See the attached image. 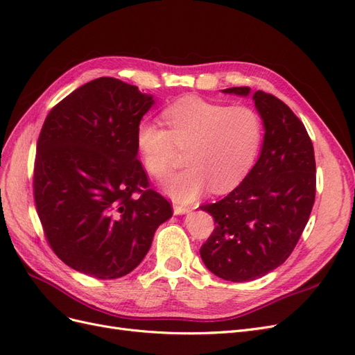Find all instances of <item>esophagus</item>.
<instances>
[{"instance_id":"1","label":"esophagus","mask_w":355,"mask_h":355,"mask_svg":"<svg viewBox=\"0 0 355 355\" xmlns=\"http://www.w3.org/2000/svg\"><path fill=\"white\" fill-rule=\"evenodd\" d=\"M191 209L189 207H187V206H182V204H173V211H175V214H185V213H188Z\"/></svg>"}]
</instances>
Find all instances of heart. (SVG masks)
<instances>
[{
	"instance_id": "1",
	"label": "heart",
	"mask_w": 355,
	"mask_h": 355,
	"mask_svg": "<svg viewBox=\"0 0 355 355\" xmlns=\"http://www.w3.org/2000/svg\"><path fill=\"white\" fill-rule=\"evenodd\" d=\"M168 130L142 120L136 127V148L148 173L164 178L176 164L175 146L187 148L185 170L164 182L167 194L189 202L209 187L225 192L247 176L262 142V120L247 106L182 98L161 112Z\"/></svg>"
}]
</instances>
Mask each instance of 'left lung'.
Masks as SVG:
<instances>
[{"label":"left lung","instance_id":"obj_1","mask_svg":"<svg viewBox=\"0 0 355 355\" xmlns=\"http://www.w3.org/2000/svg\"><path fill=\"white\" fill-rule=\"evenodd\" d=\"M222 93L252 94L265 135L259 158L241 184L200 207L216 223L200 254L214 275L243 283L271 272L293 252L314 206L315 158L305 125L284 102L250 87Z\"/></svg>","mask_w":355,"mask_h":355}]
</instances>
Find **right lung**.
<instances>
[{
  "label": "right lung",
  "mask_w": 355,
  "mask_h": 355,
  "mask_svg": "<svg viewBox=\"0 0 355 355\" xmlns=\"http://www.w3.org/2000/svg\"><path fill=\"white\" fill-rule=\"evenodd\" d=\"M154 103L136 85L102 77L73 90L46 118L34 197L53 252L75 271L101 280L132 272L173 214L164 197L146 189L137 159L136 127Z\"/></svg>",
  "instance_id": "1"
}]
</instances>
